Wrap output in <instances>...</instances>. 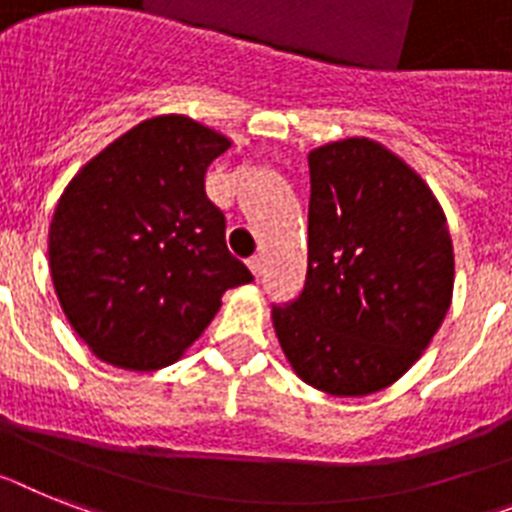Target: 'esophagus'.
Listing matches in <instances>:
<instances>
[{
    "mask_svg": "<svg viewBox=\"0 0 512 512\" xmlns=\"http://www.w3.org/2000/svg\"><path fill=\"white\" fill-rule=\"evenodd\" d=\"M247 265H249V270L255 273V276H263L265 257H263V255H252V257H249V260H247Z\"/></svg>",
    "mask_w": 512,
    "mask_h": 512,
    "instance_id": "1",
    "label": "esophagus"
}]
</instances>
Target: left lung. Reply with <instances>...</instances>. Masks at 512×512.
Masks as SVG:
<instances>
[{
	"instance_id": "left-lung-1",
	"label": "left lung",
	"mask_w": 512,
	"mask_h": 512,
	"mask_svg": "<svg viewBox=\"0 0 512 512\" xmlns=\"http://www.w3.org/2000/svg\"><path fill=\"white\" fill-rule=\"evenodd\" d=\"M307 281L273 328L296 377L359 398L422 356L453 299V242L429 184L385 145L309 153Z\"/></svg>"
}]
</instances>
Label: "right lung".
<instances>
[{
  "instance_id": "add662e5",
  "label": "right lung",
  "mask_w": 512,
  "mask_h": 512,
  "mask_svg": "<svg viewBox=\"0 0 512 512\" xmlns=\"http://www.w3.org/2000/svg\"><path fill=\"white\" fill-rule=\"evenodd\" d=\"M229 137L182 114L124 132L72 176L49 226V268L88 349L132 372L169 367L221 296L252 281L226 247L205 171Z\"/></svg>"
}]
</instances>
